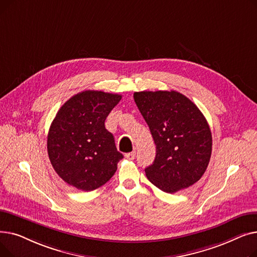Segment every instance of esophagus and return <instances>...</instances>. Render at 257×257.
<instances>
[{"label": "esophagus", "mask_w": 257, "mask_h": 257, "mask_svg": "<svg viewBox=\"0 0 257 257\" xmlns=\"http://www.w3.org/2000/svg\"><path fill=\"white\" fill-rule=\"evenodd\" d=\"M125 158L128 160H133L136 158V152H130V153H126L125 154Z\"/></svg>", "instance_id": "obj_1"}]
</instances>
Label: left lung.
Returning a JSON list of instances; mask_svg holds the SVG:
<instances>
[{"label": "left lung", "mask_w": 257, "mask_h": 257, "mask_svg": "<svg viewBox=\"0 0 257 257\" xmlns=\"http://www.w3.org/2000/svg\"><path fill=\"white\" fill-rule=\"evenodd\" d=\"M134 101L156 145L146 176L163 192L174 194L203 176L212 148L211 132L199 108L184 94L171 90L139 91Z\"/></svg>", "instance_id": "1"}]
</instances>
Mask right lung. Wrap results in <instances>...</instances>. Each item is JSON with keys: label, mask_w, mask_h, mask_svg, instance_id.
<instances>
[{"label": "right lung", "mask_w": 257, "mask_h": 257, "mask_svg": "<svg viewBox=\"0 0 257 257\" xmlns=\"http://www.w3.org/2000/svg\"><path fill=\"white\" fill-rule=\"evenodd\" d=\"M121 96L85 90L67 100L53 119L48 154L58 176L78 190L90 192L105 184L123 154L116 150L105 119Z\"/></svg>", "instance_id": "add662e5"}]
</instances>
